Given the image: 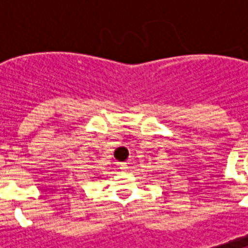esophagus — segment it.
<instances>
[{
  "label": "esophagus",
  "mask_w": 248,
  "mask_h": 248,
  "mask_svg": "<svg viewBox=\"0 0 248 248\" xmlns=\"http://www.w3.org/2000/svg\"><path fill=\"white\" fill-rule=\"evenodd\" d=\"M119 169H121V171H127V169H129V167H127V163H126V162H121V163H119Z\"/></svg>",
  "instance_id": "34e87169"
}]
</instances>
